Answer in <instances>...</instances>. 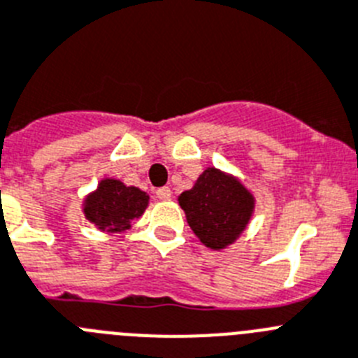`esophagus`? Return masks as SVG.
I'll return each mask as SVG.
<instances>
[{
    "instance_id": "esophagus-1",
    "label": "esophagus",
    "mask_w": 358,
    "mask_h": 358,
    "mask_svg": "<svg viewBox=\"0 0 358 358\" xmlns=\"http://www.w3.org/2000/svg\"><path fill=\"white\" fill-rule=\"evenodd\" d=\"M173 191L171 187H160L159 191H157V198L162 199V201H167V199H171Z\"/></svg>"
}]
</instances>
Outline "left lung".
<instances>
[{"mask_svg":"<svg viewBox=\"0 0 358 358\" xmlns=\"http://www.w3.org/2000/svg\"><path fill=\"white\" fill-rule=\"evenodd\" d=\"M178 205L199 243L221 251L248 228L255 212V196L237 176L207 167L192 189L178 196Z\"/></svg>","mask_w":358,"mask_h":358,"instance_id":"8db88e82","label":"left lung"}]
</instances>
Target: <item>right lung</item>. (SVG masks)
<instances>
[{"mask_svg":"<svg viewBox=\"0 0 358 358\" xmlns=\"http://www.w3.org/2000/svg\"><path fill=\"white\" fill-rule=\"evenodd\" d=\"M150 205V196L139 187L124 185L117 178H103L83 198L82 214L103 234H124Z\"/></svg>","mask_w":358,"mask_h":358,"instance_id":"add662e5","label":"right lung"}]
</instances>
